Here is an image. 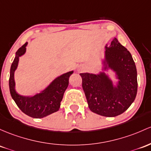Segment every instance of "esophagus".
I'll return each mask as SVG.
<instances>
[{
    "label": "esophagus",
    "mask_w": 151,
    "mask_h": 151,
    "mask_svg": "<svg viewBox=\"0 0 151 151\" xmlns=\"http://www.w3.org/2000/svg\"><path fill=\"white\" fill-rule=\"evenodd\" d=\"M82 69H83V68H82V67H79L78 70H79H79H82Z\"/></svg>",
    "instance_id": "esophagus-1"
}]
</instances>
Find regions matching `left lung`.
<instances>
[{"label":"left lung","instance_id":"1","mask_svg":"<svg viewBox=\"0 0 151 151\" xmlns=\"http://www.w3.org/2000/svg\"><path fill=\"white\" fill-rule=\"evenodd\" d=\"M104 69L115 72L119 79L117 87L107 74L82 73V88L92 112L105 117L123 113L135 100L137 90V69L131 54L115 38L105 46Z\"/></svg>","mask_w":151,"mask_h":151}]
</instances>
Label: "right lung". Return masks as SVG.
Returning <instances> with one entry per match:
<instances>
[{"mask_svg":"<svg viewBox=\"0 0 151 151\" xmlns=\"http://www.w3.org/2000/svg\"><path fill=\"white\" fill-rule=\"evenodd\" d=\"M26 46L27 42L16 51V57L11 64L9 78L10 92L16 104L24 113L34 118H42L59 110L63 95L69 84V78L73 71L56 78L41 93L33 97L20 95L15 89L14 72L18 67L19 57L26 52Z\"/></svg>","mask_w":151,"mask_h":151,"instance_id":"right-lung-1","label":"right lung"}]
</instances>
